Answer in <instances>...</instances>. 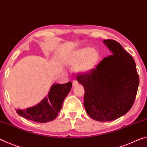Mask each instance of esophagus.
<instances>
[{"mask_svg":"<svg viewBox=\"0 0 147 147\" xmlns=\"http://www.w3.org/2000/svg\"><path fill=\"white\" fill-rule=\"evenodd\" d=\"M78 85V82L76 80H73V86H76Z\"/></svg>","mask_w":147,"mask_h":147,"instance_id":"esophagus-1","label":"esophagus"}]
</instances>
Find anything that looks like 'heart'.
<instances>
[{
    "instance_id": "obj_1",
    "label": "heart",
    "mask_w": 147,
    "mask_h": 147,
    "mask_svg": "<svg viewBox=\"0 0 147 147\" xmlns=\"http://www.w3.org/2000/svg\"><path fill=\"white\" fill-rule=\"evenodd\" d=\"M100 61L101 54L98 50L84 47L72 53L67 59V63L71 67H76V70L80 73H87L94 71Z\"/></svg>"
}]
</instances>
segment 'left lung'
<instances>
[{"mask_svg": "<svg viewBox=\"0 0 147 147\" xmlns=\"http://www.w3.org/2000/svg\"><path fill=\"white\" fill-rule=\"evenodd\" d=\"M111 51L94 71L78 74L76 79L84 88V105L92 119L109 122L121 117L134 103L139 77L134 58L121 44L104 40Z\"/></svg>", "mask_w": 147, "mask_h": 147, "instance_id": "1", "label": "left lung"}]
</instances>
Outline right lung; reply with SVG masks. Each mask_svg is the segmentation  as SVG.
Returning a JSON list of instances; mask_svg holds the SVG:
<instances>
[{"label":"right lung","mask_w":147,"mask_h":147,"mask_svg":"<svg viewBox=\"0 0 147 147\" xmlns=\"http://www.w3.org/2000/svg\"><path fill=\"white\" fill-rule=\"evenodd\" d=\"M71 82L63 84H53L48 96L46 97L40 103L27 109H18L16 113L22 117L35 122H50L57 116L64 99L71 91Z\"/></svg>","instance_id":"add662e5"}]
</instances>
